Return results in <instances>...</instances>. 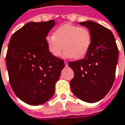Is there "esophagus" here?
<instances>
[{
    "label": "esophagus",
    "mask_w": 125,
    "mask_h": 125,
    "mask_svg": "<svg viewBox=\"0 0 125 125\" xmlns=\"http://www.w3.org/2000/svg\"><path fill=\"white\" fill-rule=\"evenodd\" d=\"M64 63H65V66H68V62H66V61H65V62H64Z\"/></svg>",
    "instance_id": "34e87169"
}]
</instances>
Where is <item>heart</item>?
I'll return each instance as SVG.
<instances>
[{
    "instance_id": "obj_1",
    "label": "heart",
    "mask_w": 125,
    "mask_h": 125,
    "mask_svg": "<svg viewBox=\"0 0 125 125\" xmlns=\"http://www.w3.org/2000/svg\"><path fill=\"white\" fill-rule=\"evenodd\" d=\"M49 51L55 57H59L64 49V58L76 59L84 57L89 51L92 43V36L86 28L72 24H63L59 27L53 35L46 38Z\"/></svg>"
}]
</instances>
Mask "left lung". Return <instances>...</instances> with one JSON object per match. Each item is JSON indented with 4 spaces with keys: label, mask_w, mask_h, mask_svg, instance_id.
Wrapping results in <instances>:
<instances>
[{
    "label": "left lung",
    "mask_w": 125,
    "mask_h": 125,
    "mask_svg": "<svg viewBox=\"0 0 125 125\" xmlns=\"http://www.w3.org/2000/svg\"><path fill=\"white\" fill-rule=\"evenodd\" d=\"M79 24L89 30L92 43L84 59L69 62L74 72L71 89L81 100L94 103L106 96L112 86L119 51L110 30L92 21Z\"/></svg>",
    "instance_id": "1"
}]
</instances>
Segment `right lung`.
I'll return each mask as SVG.
<instances>
[{"mask_svg":"<svg viewBox=\"0 0 125 125\" xmlns=\"http://www.w3.org/2000/svg\"><path fill=\"white\" fill-rule=\"evenodd\" d=\"M55 21L29 22L11 36L6 66L11 88L25 103L36 106L46 102L64 68L62 59L51 55L46 38Z\"/></svg>","mask_w":125,"mask_h":125,"instance_id":"right-lung-1","label":"right lung"}]
</instances>
